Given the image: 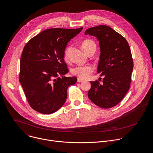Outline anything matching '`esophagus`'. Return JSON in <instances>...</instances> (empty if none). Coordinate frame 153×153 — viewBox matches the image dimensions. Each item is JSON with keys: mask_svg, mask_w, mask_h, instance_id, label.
<instances>
[{"mask_svg": "<svg viewBox=\"0 0 153 153\" xmlns=\"http://www.w3.org/2000/svg\"><path fill=\"white\" fill-rule=\"evenodd\" d=\"M77 82H83L84 80H82V79H80V78H78V79H77Z\"/></svg>", "mask_w": 153, "mask_h": 153, "instance_id": "1", "label": "esophagus"}]
</instances>
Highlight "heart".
<instances>
[{"mask_svg":"<svg viewBox=\"0 0 153 153\" xmlns=\"http://www.w3.org/2000/svg\"><path fill=\"white\" fill-rule=\"evenodd\" d=\"M82 48L85 53H88L91 50L96 49L95 43L91 39H86L82 44ZM69 48H67L64 53V58L65 60L68 59V53ZM94 68L91 65H85L80 66L78 65L74 67L72 69V73L73 75L78 77L80 79H85L88 78L91 74L92 73Z\"/></svg>","mask_w":153,"mask_h":153,"instance_id":"obj_1","label":"heart"}]
</instances>
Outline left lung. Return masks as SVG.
Here are the masks:
<instances>
[{"label": "left lung", "instance_id": "8db88e82", "mask_svg": "<svg viewBox=\"0 0 153 153\" xmlns=\"http://www.w3.org/2000/svg\"><path fill=\"white\" fill-rule=\"evenodd\" d=\"M85 35L97 38L100 47L97 73L102 83L90 82L88 96L98 106L108 109L118 105L130 88L133 61L127 40L112 28L100 25L86 29Z\"/></svg>", "mask_w": 153, "mask_h": 153}]
</instances>
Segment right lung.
Returning a JSON list of instances; mask_svg holds the SVG:
<instances>
[{
  "label": "right lung",
  "mask_w": 153,
  "mask_h": 153,
  "mask_svg": "<svg viewBox=\"0 0 153 153\" xmlns=\"http://www.w3.org/2000/svg\"><path fill=\"white\" fill-rule=\"evenodd\" d=\"M82 29H48L25 45L20 59L19 80L35 111L50 114L65 103L68 87L77 80L76 77L64 76L68 73L64 59L65 49Z\"/></svg>",
  "instance_id": "1"
}]
</instances>
